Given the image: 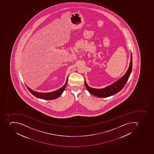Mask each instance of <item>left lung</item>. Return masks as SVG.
<instances>
[{
	"label": "left lung",
	"mask_w": 154,
	"mask_h": 154,
	"mask_svg": "<svg viewBox=\"0 0 154 154\" xmlns=\"http://www.w3.org/2000/svg\"><path fill=\"white\" fill-rule=\"evenodd\" d=\"M132 67V54H131V62H130V66L128 69L127 71L126 72V74L118 81H116L114 83L104 88L97 89V88H92L89 87L85 80V86L90 93L97 97L104 98V97H109L110 96L115 94L119 91H120L121 90H122V88L126 85V83L128 80V78L130 77Z\"/></svg>",
	"instance_id": "1"
}]
</instances>
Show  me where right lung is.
<instances>
[{"label": "right lung", "mask_w": 154, "mask_h": 154, "mask_svg": "<svg viewBox=\"0 0 154 154\" xmlns=\"http://www.w3.org/2000/svg\"><path fill=\"white\" fill-rule=\"evenodd\" d=\"M68 77L67 78L66 82V84H64L63 87H62L61 88H59V90L54 91H52V92H48V93H42V92H36V91H33V90L30 89L26 85V86H27V88L28 89V91L33 95L35 96V97L40 98L41 99L46 100H51L57 99V98H58L60 96L62 95V93H63V91H64V89L66 88L67 84Z\"/></svg>", "instance_id": "add662e5"}]
</instances>
